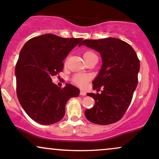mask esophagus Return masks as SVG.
Here are the masks:
<instances>
[{
  "label": "esophagus",
  "instance_id": "1",
  "mask_svg": "<svg viewBox=\"0 0 159 159\" xmlns=\"http://www.w3.org/2000/svg\"><path fill=\"white\" fill-rule=\"evenodd\" d=\"M80 95H82V96H85V95H86V92H84V91H80Z\"/></svg>",
  "mask_w": 159,
  "mask_h": 159
}]
</instances>
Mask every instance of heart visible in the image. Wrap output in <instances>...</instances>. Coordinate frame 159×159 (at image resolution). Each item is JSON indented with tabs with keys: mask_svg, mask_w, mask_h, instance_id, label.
Listing matches in <instances>:
<instances>
[{
	"mask_svg": "<svg viewBox=\"0 0 159 159\" xmlns=\"http://www.w3.org/2000/svg\"><path fill=\"white\" fill-rule=\"evenodd\" d=\"M96 56V54L93 52L92 51H87L83 54V58L84 60L86 58H89L91 56ZM91 76L89 74H76L74 75V76L72 77V81L75 85H78V86L83 87L87 84V83L90 80Z\"/></svg>",
	"mask_w": 159,
	"mask_h": 159,
	"instance_id": "heart-1",
	"label": "heart"
}]
</instances>
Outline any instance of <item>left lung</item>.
<instances>
[{
  "label": "left lung",
  "instance_id": "1",
  "mask_svg": "<svg viewBox=\"0 0 159 159\" xmlns=\"http://www.w3.org/2000/svg\"><path fill=\"white\" fill-rule=\"evenodd\" d=\"M81 45L99 52L103 61L100 73L92 82L94 90L102 88V91L101 94H87L95 104L85 110V117L98 125L118 122L127 111L136 89L140 60L128 43L117 38L85 40Z\"/></svg>",
  "mask_w": 159,
  "mask_h": 159
}]
</instances>
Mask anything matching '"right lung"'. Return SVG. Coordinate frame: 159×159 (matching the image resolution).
<instances>
[{
  "label": "right lung",
  "mask_w": 159,
  "mask_h": 159,
  "mask_svg": "<svg viewBox=\"0 0 159 159\" xmlns=\"http://www.w3.org/2000/svg\"><path fill=\"white\" fill-rule=\"evenodd\" d=\"M82 40L46 34L23 46L15 69L16 94L22 108L35 122H58L65 116L67 101L79 95L80 89L74 85L58 87L51 77L63 70L64 59Z\"/></svg>",
  "instance_id": "obj_1"
}]
</instances>
